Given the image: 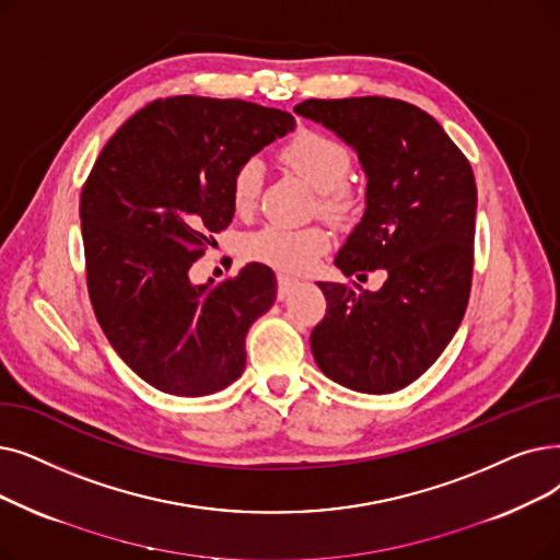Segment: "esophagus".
<instances>
[{
    "instance_id": "obj_1",
    "label": "esophagus",
    "mask_w": 560,
    "mask_h": 560,
    "mask_svg": "<svg viewBox=\"0 0 560 560\" xmlns=\"http://www.w3.org/2000/svg\"><path fill=\"white\" fill-rule=\"evenodd\" d=\"M277 295H279V300H285L288 295H290V290H293L295 285H298V279H293V277H288V275H277Z\"/></svg>"
}]
</instances>
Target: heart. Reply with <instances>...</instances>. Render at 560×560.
<instances>
[{
	"label": "heart",
	"instance_id": "heart-1",
	"mask_svg": "<svg viewBox=\"0 0 560 560\" xmlns=\"http://www.w3.org/2000/svg\"><path fill=\"white\" fill-rule=\"evenodd\" d=\"M281 158L295 172L320 191V206L336 220H346L359 208V194L348 185L352 172V153L338 139L318 132L302 130L290 139ZM265 164L258 158L240 162L231 180V201L237 212H249L262 187ZM331 247V237L323 226H285L267 222L242 240V252L247 258L270 265L279 272H306Z\"/></svg>",
	"mask_w": 560,
	"mask_h": 560
}]
</instances>
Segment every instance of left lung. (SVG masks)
<instances>
[{"instance_id":"8db88e82","label":"left lung","mask_w":560,"mask_h":560,"mask_svg":"<svg viewBox=\"0 0 560 560\" xmlns=\"http://www.w3.org/2000/svg\"><path fill=\"white\" fill-rule=\"evenodd\" d=\"M350 143L366 172V212L334 258L346 277L384 270L371 293L318 281L325 318L311 331L320 371L361 394H394L451 343L471 293L476 180L444 128L396 98L295 107Z\"/></svg>"}]
</instances>
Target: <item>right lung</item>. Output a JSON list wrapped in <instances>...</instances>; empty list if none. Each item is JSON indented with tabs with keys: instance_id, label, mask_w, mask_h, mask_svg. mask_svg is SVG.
I'll return each mask as SVG.
<instances>
[{
	"instance_id": "right-lung-1",
	"label": "right lung",
	"mask_w": 560,
	"mask_h": 560,
	"mask_svg": "<svg viewBox=\"0 0 560 560\" xmlns=\"http://www.w3.org/2000/svg\"><path fill=\"white\" fill-rule=\"evenodd\" d=\"M293 128L281 109L176 95L130 116L91 168L80 199L91 306L116 354L164 394L208 396L245 371L275 272L249 262L214 285L187 272L233 220L237 164Z\"/></svg>"
}]
</instances>
